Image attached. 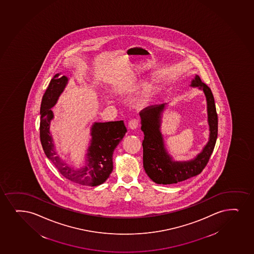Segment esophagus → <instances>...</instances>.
Here are the masks:
<instances>
[{"label":"esophagus","mask_w":254,"mask_h":254,"mask_svg":"<svg viewBox=\"0 0 254 254\" xmlns=\"http://www.w3.org/2000/svg\"><path fill=\"white\" fill-rule=\"evenodd\" d=\"M139 122L137 119H131L129 121L128 127L131 129H136L138 127Z\"/></svg>","instance_id":"1"}]
</instances>
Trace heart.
<instances>
[{
  "instance_id": "1",
  "label": "heart",
  "mask_w": 254,
  "mask_h": 254,
  "mask_svg": "<svg viewBox=\"0 0 254 254\" xmlns=\"http://www.w3.org/2000/svg\"><path fill=\"white\" fill-rule=\"evenodd\" d=\"M147 90H149V87H148V88H147Z\"/></svg>"
}]
</instances>
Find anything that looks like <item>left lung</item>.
<instances>
[{"mask_svg": "<svg viewBox=\"0 0 254 254\" xmlns=\"http://www.w3.org/2000/svg\"><path fill=\"white\" fill-rule=\"evenodd\" d=\"M191 86L200 87L206 94L210 126L208 143L194 160L175 162L166 153L160 131L161 113L164 110L165 104L151 105L140 115L141 129L144 134L142 143L143 167L148 176L159 185L177 184L200 174L208 163L214 149L218 137V114L212 91L207 85L203 83L198 75L193 80Z\"/></svg>", "mask_w": 254, "mask_h": 254, "instance_id": "obj_1", "label": "left lung"}]
</instances>
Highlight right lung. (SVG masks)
<instances>
[{"label": "right lung", "mask_w": 254, "mask_h": 254, "mask_svg": "<svg viewBox=\"0 0 254 254\" xmlns=\"http://www.w3.org/2000/svg\"><path fill=\"white\" fill-rule=\"evenodd\" d=\"M60 73L54 75L42 97L40 114V138L47 157L53 162L64 178L71 182L86 186H97L106 181L113 170L114 149L127 132L123 121L96 123L92 128V143L88 149L87 163L81 169L75 170L56 155L50 133L49 125L54 115L51 108L63 92L68 79Z\"/></svg>", "instance_id": "right-lung-1"}]
</instances>
